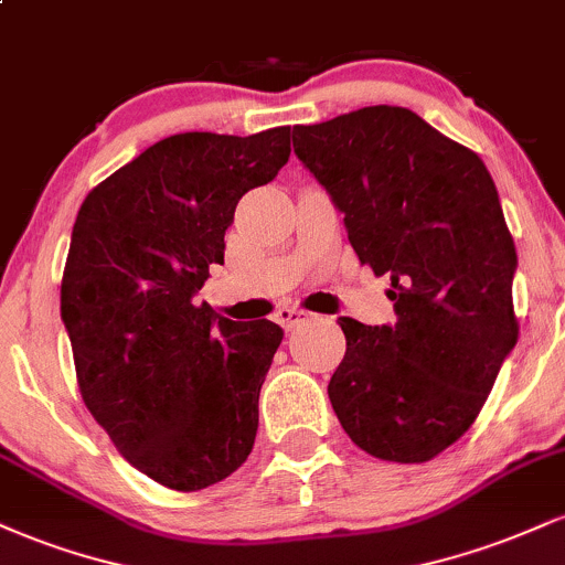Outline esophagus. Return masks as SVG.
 Instances as JSON below:
<instances>
[{
  "mask_svg": "<svg viewBox=\"0 0 565 565\" xmlns=\"http://www.w3.org/2000/svg\"><path fill=\"white\" fill-rule=\"evenodd\" d=\"M310 319V313L308 310H302V308H278V313H276V321L281 323L284 329H287V332H291V329L295 327H300V323H305Z\"/></svg>",
  "mask_w": 565,
  "mask_h": 565,
  "instance_id": "34e87169",
  "label": "esophagus"
}]
</instances>
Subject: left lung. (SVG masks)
<instances>
[{"instance_id":"obj_1","label":"left lung","mask_w":565,"mask_h":565,"mask_svg":"<svg viewBox=\"0 0 565 565\" xmlns=\"http://www.w3.org/2000/svg\"><path fill=\"white\" fill-rule=\"evenodd\" d=\"M291 140L361 265L391 276L393 327L340 319L337 419L372 457L427 462L470 430L518 342V255L494 180L476 151L398 106L297 125Z\"/></svg>"}]
</instances>
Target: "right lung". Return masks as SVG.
<instances>
[{
	"instance_id": "1",
	"label": "right lung",
	"mask_w": 565,
	"mask_h": 565,
	"mask_svg": "<svg viewBox=\"0 0 565 565\" xmlns=\"http://www.w3.org/2000/svg\"><path fill=\"white\" fill-rule=\"evenodd\" d=\"M289 127L183 132L82 201L61 316L84 406L121 457L167 489L220 483L249 457L274 321H231L193 297L223 263L238 199L289 161Z\"/></svg>"
}]
</instances>
